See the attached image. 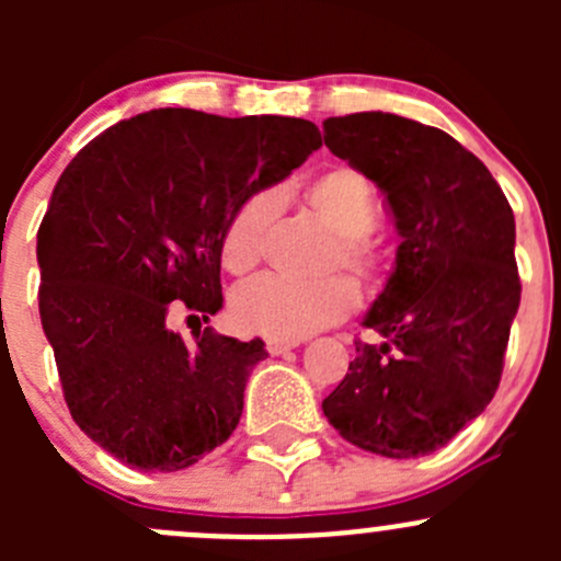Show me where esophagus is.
Masks as SVG:
<instances>
[{
	"label": "esophagus",
	"mask_w": 561,
	"mask_h": 561,
	"mask_svg": "<svg viewBox=\"0 0 561 561\" xmlns=\"http://www.w3.org/2000/svg\"><path fill=\"white\" fill-rule=\"evenodd\" d=\"M293 347H298V342H279V339H268V342H265V350H268L271 355H285L287 350Z\"/></svg>",
	"instance_id": "34e87169"
}]
</instances>
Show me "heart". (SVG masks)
Here are the masks:
<instances>
[{
	"label": "heart",
	"mask_w": 561,
	"mask_h": 561,
	"mask_svg": "<svg viewBox=\"0 0 561 561\" xmlns=\"http://www.w3.org/2000/svg\"><path fill=\"white\" fill-rule=\"evenodd\" d=\"M304 197L314 217L333 233L322 274L344 268L366 293L380 290L386 285L388 263L371 236L380 222V201L371 181L358 168L336 165L314 175ZM276 214H279L276 190L252 192L230 214L219 241V257L230 274L244 276L257 268ZM353 282L344 276L290 282L265 274L233 293L230 317L247 333L298 342L353 312L358 304Z\"/></svg>",
	"instance_id": "heart-1"
}]
</instances>
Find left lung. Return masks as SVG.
<instances>
[{
  "label": "left lung",
  "instance_id": "1",
  "mask_svg": "<svg viewBox=\"0 0 561 561\" xmlns=\"http://www.w3.org/2000/svg\"><path fill=\"white\" fill-rule=\"evenodd\" d=\"M325 146L382 192L401 236L355 360L322 401L347 443L388 458L448 445L494 399L522 301L516 219L489 168L437 127L369 111L322 122Z\"/></svg>",
  "mask_w": 561,
  "mask_h": 561
}]
</instances>
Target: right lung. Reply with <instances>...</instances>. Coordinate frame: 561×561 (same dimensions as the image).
<instances>
[{
  "label": "right lung",
  "mask_w": 561,
  "mask_h": 561,
  "mask_svg": "<svg viewBox=\"0 0 561 561\" xmlns=\"http://www.w3.org/2000/svg\"><path fill=\"white\" fill-rule=\"evenodd\" d=\"M322 146L307 118L160 107L107 127L61 173L37 233L39 320L72 421L140 472L186 469L233 434L260 339L168 328L222 309L219 241L252 192Z\"/></svg>",
  "instance_id": "add662e5"
}]
</instances>
